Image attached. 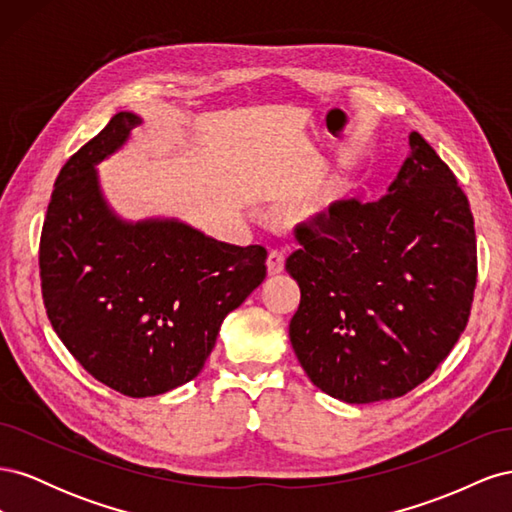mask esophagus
I'll return each instance as SVG.
<instances>
[{
    "label": "esophagus",
    "mask_w": 512,
    "mask_h": 512,
    "mask_svg": "<svg viewBox=\"0 0 512 512\" xmlns=\"http://www.w3.org/2000/svg\"><path fill=\"white\" fill-rule=\"evenodd\" d=\"M286 256L280 250H271L267 256V271L269 275H280L284 271Z\"/></svg>",
    "instance_id": "34e87169"
}]
</instances>
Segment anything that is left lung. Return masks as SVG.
<instances>
[{
  "mask_svg": "<svg viewBox=\"0 0 512 512\" xmlns=\"http://www.w3.org/2000/svg\"><path fill=\"white\" fill-rule=\"evenodd\" d=\"M294 354L346 404L395 399L451 354L470 318L476 232L457 177L418 132L389 194L342 200L294 232Z\"/></svg>",
  "mask_w": 512,
  "mask_h": 512,
  "instance_id": "left-lung-1",
  "label": "left lung"
}]
</instances>
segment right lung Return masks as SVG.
Returning <instances> with one entry per match:
<instances>
[{"label": "right lung", "mask_w": 512, "mask_h": 512, "mask_svg": "<svg viewBox=\"0 0 512 512\" xmlns=\"http://www.w3.org/2000/svg\"><path fill=\"white\" fill-rule=\"evenodd\" d=\"M138 123L117 113L59 170L40 280L46 316L83 369L121 395L153 397L200 374L224 318L267 277V250L177 220H119L96 164Z\"/></svg>", "instance_id": "right-lung-1"}]
</instances>
